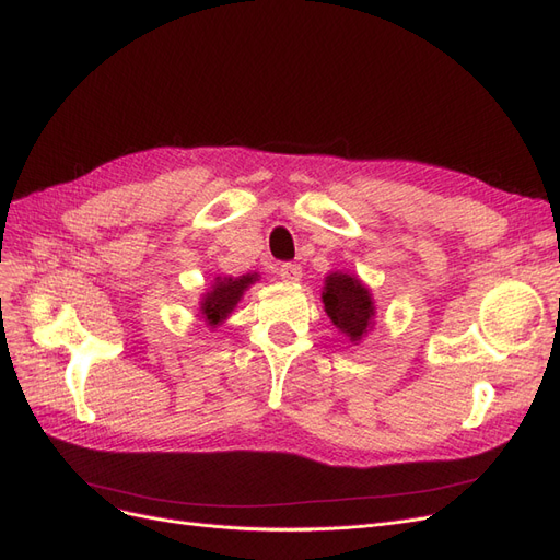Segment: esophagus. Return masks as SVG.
I'll return each mask as SVG.
<instances>
[{
	"instance_id": "obj_1",
	"label": "esophagus",
	"mask_w": 560,
	"mask_h": 560,
	"mask_svg": "<svg viewBox=\"0 0 560 560\" xmlns=\"http://www.w3.org/2000/svg\"><path fill=\"white\" fill-rule=\"evenodd\" d=\"M278 276L284 280V282H299L303 270L299 264H280L278 266Z\"/></svg>"
}]
</instances>
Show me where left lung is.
I'll list each match as a JSON object with an SVG mask.
<instances>
[{
    "label": "left lung",
    "instance_id": "1",
    "mask_svg": "<svg viewBox=\"0 0 560 560\" xmlns=\"http://www.w3.org/2000/svg\"><path fill=\"white\" fill-rule=\"evenodd\" d=\"M322 303L334 327L348 336V341L358 346L362 338L374 329L376 303L369 287L352 273L331 270L322 287Z\"/></svg>",
    "mask_w": 560,
    "mask_h": 560
}]
</instances>
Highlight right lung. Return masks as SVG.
Instances as JSON below:
<instances>
[{
	"mask_svg": "<svg viewBox=\"0 0 560 560\" xmlns=\"http://www.w3.org/2000/svg\"><path fill=\"white\" fill-rule=\"evenodd\" d=\"M259 273H245V276H226V278H214L210 290L200 296L198 301V317L200 322H206V327L217 329L222 327L233 313V308L238 306L243 294L249 290L254 282H259Z\"/></svg>",
	"mask_w": 560,
	"mask_h": 560,
	"instance_id": "obj_1",
	"label": "right lung"
}]
</instances>
